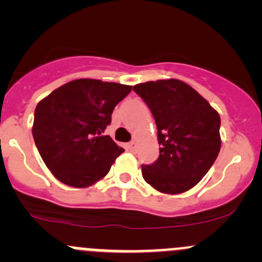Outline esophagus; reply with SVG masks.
Masks as SVG:
<instances>
[{
    "label": "esophagus",
    "mask_w": 262,
    "mask_h": 262,
    "mask_svg": "<svg viewBox=\"0 0 262 262\" xmlns=\"http://www.w3.org/2000/svg\"><path fill=\"white\" fill-rule=\"evenodd\" d=\"M128 149L130 150V152H136V150H137V144H136V142H130V143L128 144Z\"/></svg>",
    "instance_id": "esophagus-1"
}]
</instances>
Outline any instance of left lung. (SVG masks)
I'll return each instance as SVG.
<instances>
[{
	"mask_svg": "<svg viewBox=\"0 0 262 262\" xmlns=\"http://www.w3.org/2000/svg\"><path fill=\"white\" fill-rule=\"evenodd\" d=\"M152 112L160 156L142 165L147 184L163 194L194 187L212 167L221 149V118L209 102L180 80L149 81L133 87Z\"/></svg>",
	"mask_w": 262,
	"mask_h": 262,
	"instance_id": "8db88e82",
	"label": "left lung"
}]
</instances>
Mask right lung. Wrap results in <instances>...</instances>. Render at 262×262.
Wrapping results in <instances>:
<instances>
[{"label":"right lung","mask_w":262,"mask_h":262,"mask_svg":"<svg viewBox=\"0 0 262 262\" xmlns=\"http://www.w3.org/2000/svg\"><path fill=\"white\" fill-rule=\"evenodd\" d=\"M130 91L126 84L80 78L58 87L36 105L34 141L60 182L87 187L107 175L124 149L104 132L114 107Z\"/></svg>","instance_id":"right-lung-1"}]
</instances>
